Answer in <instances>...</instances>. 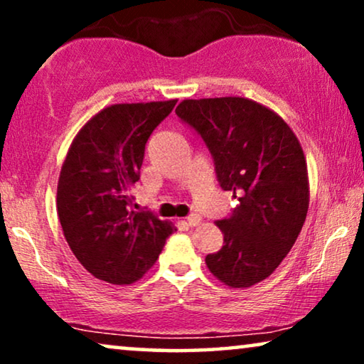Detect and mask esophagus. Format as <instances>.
<instances>
[{"instance_id": "1", "label": "esophagus", "mask_w": 364, "mask_h": 364, "mask_svg": "<svg viewBox=\"0 0 364 364\" xmlns=\"http://www.w3.org/2000/svg\"><path fill=\"white\" fill-rule=\"evenodd\" d=\"M187 223H188V225H191V227H197L198 223H200V217H198L197 213H192V215L187 217Z\"/></svg>"}]
</instances>
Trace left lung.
Masks as SVG:
<instances>
[{"mask_svg":"<svg viewBox=\"0 0 364 364\" xmlns=\"http://www.w3.org/2000/svg\"><path fill=\"white\" fill-rule=\"evenodd\" d=\"M177 117L202 137L217 181L238 203L217 227L223 245L205 257L208 270L233 288L270 277L291 250L308 212V172L287 122L245 97L187 99Z\"/></svg>","mask_w":364,"mask_h":364,"instance_id":"8db88e82","label":"left lung"}]
</instances>
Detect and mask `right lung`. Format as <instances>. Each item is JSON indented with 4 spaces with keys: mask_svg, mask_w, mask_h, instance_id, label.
Listing matches in <instances>:
<instances>
[{
    "mask_svg": "<svg viewBox=\"0 0 364 364\" xmlns=\"http://www.w3.org/2000/svg\"><path fill=\"white\" fill-rule=\"evenodd\" d=\"M177 101L114 104L74 139L58 182V215L81 265L114 285L137 282L176 228L149 210H134L146 144Z\"/></svg>",
    "mask_w": 364,
    "mask_h": 364,
    "instance_id": "1",
    "label": "right lung"
}]
</instances>
